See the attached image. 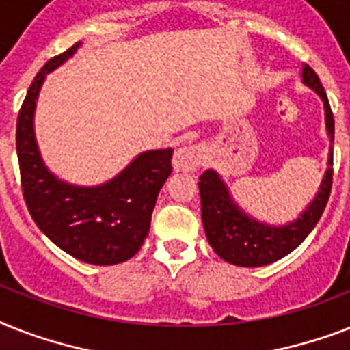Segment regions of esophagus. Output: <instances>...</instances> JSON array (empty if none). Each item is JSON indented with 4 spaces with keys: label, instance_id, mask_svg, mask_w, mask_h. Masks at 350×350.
<instances>
[{
    "label": "esophagus",
    "instance_id": "esophagus-1",
    "mask_svg": "<svg viewBox=\"0 0 350 350\" xmlns=\"http://www.w3.org/2000/svg\"><path fill=\"white\" fill-rule=\"evenodd\" d=\"M202 163V148L198 145H185L174 152L172 167L178 172H194Z\"/></svg>",
    "mask_w": 350,
    "mask_h": 350
}]
</instances>
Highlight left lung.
<instances>
[{
	"label": "left lung",
	"mask_w": 350,
	"mask_h": 350,
	"mask_svg": "<svg viewBox=\"0 0 350 350\" xmlns=\"http://www.w3.org/2000/svg\"><path fill=\"white\" fill-rule=\"evenodd\" d=\"M304 83L320 96L325 109V126L331 148L327 159V170L314 200L307 205L304 213L294 221L285 225H269L241 211L230 196L227 183L213 169H207L200 176V196H202L203 229L207 234L208 245L221 258L238 267H263L282 260L291 254L304 241L325 211L332 187V143H334V116L327 100L325 90L318 74L304 65L301 68Z\"/></svg>",
	"instance_id": "left-lung-1"
}]
</instances>
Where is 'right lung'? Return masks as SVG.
Here are the masks:
<instances>
[{
    "mask_svg": "<svg viewBox=\"0 0 350 350\" xmlns=\"http://www.w3.org/2000/svg\"><path fill=\"white\" fill-rule=\"evenodd\" d=\"M79 45L43 65L21 105L16 123L21 189L30 216L52 243L85 263L116 265L136 254L147 238L158 194L172 172V148L137 154L120 174L96 187L72 185L46 169L34 134L36 101L46 74Z\"/></svg>",
    "mask_w": 350,
    "mask_h": 350,
    "instance_id": "add662e5",
    "label": "right lung"
}]
</instances>
